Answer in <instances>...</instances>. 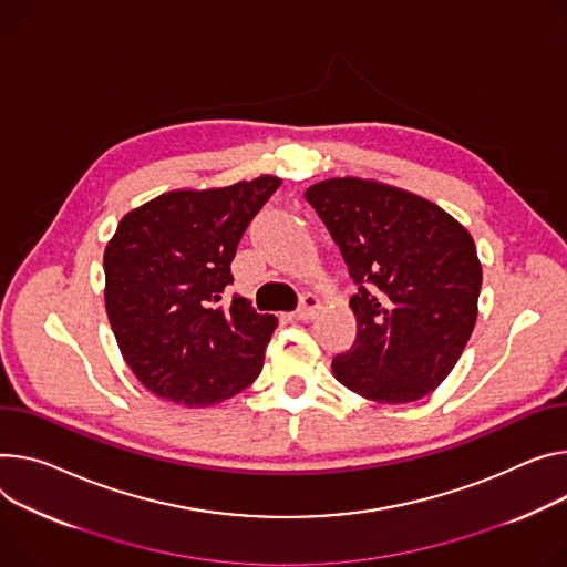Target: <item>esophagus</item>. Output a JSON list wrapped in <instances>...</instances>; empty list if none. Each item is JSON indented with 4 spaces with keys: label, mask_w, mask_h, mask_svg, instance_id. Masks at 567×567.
I'll list each match as a JSON object with an SVG mask.
<instances>
[{
    "label": "esophagus",
    "mask_w": 567,
    "mask_h": 567,
    "mask_svg": "<svg viewBox=\"0 0 567 567\" xmlns=\"http://www.w3.org/2000/svg\"><path fill=\"white\" fill-rule=\"evenodd\" d=\"M317 310H319V298L312 296V293H305L300 298L298 310L291 312V319H296V321H310V319H315Z\"/></svg>",
    "instance_id": "34e87169"
}]
</instances>
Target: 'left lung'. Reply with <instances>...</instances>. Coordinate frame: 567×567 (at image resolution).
<instances>
[{"mask_svg": "<svg viewBox=\"0 0 567 567\" xmlns=\"http://www.w3.org/2000/svg\"><path fill=\"white\" fill-rule=\"evenodd\" d=\"M305 198L357 287V334L332 359L334 378L375 402L425 398L454 369L477 321L473 237L439 205L373 181L330 178Z\"/></svg>", "mask_w": 567, "mask_h": 567, "instance_id": "left-lung-1", "label": "left lung"}]
</instances>
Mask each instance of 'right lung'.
Wrapping results in <instances>:
<instances>
[{
  "mask_svg": "<svg viewBox=\"0 0 567 567\" xmlns=\"http://www.w3.org/2000/svg\"><path fill=\"white\" fill-rule=\"evenodd\" d=\"M280 187L260 176L169 192L128 213L104 252L106 310L135 378L158 398L208 406L255 382L276 317L233 285L241 235Z\"/></svg>",
  "mask_w": 567,
  "mask_h": 567,
  "instance_id": "obj_1",
  "label": "right lung"
}]
</instances>
